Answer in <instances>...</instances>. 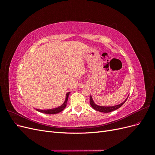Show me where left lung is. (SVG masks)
<instances>
[{"mask_svg": "<svg viewBox=\"0 0 155 155\" xmlns=\"http://www.w3.org/2000/svg\"><path fill=\"white\" fill-rule=\"evenodd\" d=\"M127 98H128V97L126 98L124 101H123L122 103H121V104H119V105H114V106H111V107H105V106H100V105H96L95 103H94V101L92 97V96L91 95V97H90V104H91V107L93 108V109H95L97 111L101 112H110L114 111V110H115L116 109H119L120 107H121V106H122L125 104V102L127 101Z\"/></svg>", "mask_w": 155, "mask_h": 155, "instance_id": "left-lung-1", "label": "left lung"}]
</instances>
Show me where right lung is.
Returning a JSON list of instances; mask_svg holds the SVG:
<instances>
[{"mask_svg": "<svg viewBox=\"0 0 155 155\" xmlns=\"http://www.w3.org/2000/svg\"><path fill=\"white\" fill-rule=\"evenodd\" d=\"M70 92H68L66 94V98H65L64 102L63 104L57 107V108H54V109H47V110H41V109H36L37 111L41 112L42 113H45V114H58L59 112H61L62 110H64V109L67 106V103L68 101V96L70 94Z\"/></svg>", "mask_w": 155, "mask_h": 155, "instance_id": "add662e5", "label": "right lung"}]
</instances>
